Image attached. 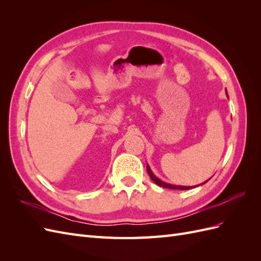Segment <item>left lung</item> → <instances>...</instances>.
Listing matches in <instances>:
<instances>
[{"label": "left lung", "mask_w": 261, "mask_h": 261, "mask_svg": "<svg viewBox=\"0 0 261 261\" xmlns=\"http://www.w3.org/2000/svg\"><path fill=\"white\" fill-rule=\"evenodd\" d=\"M226 96H227V92H226ZM147 171H148V174H149L150 178H151L156 185H159V186L164 187V188H170V189H180V191H186V189H192V188L197 187V186H178V185H172V184L164 183L163 180L159 179V178H158V177L153 174V173L151 172V170H150L149 165H147ZM208 180H209V179H208ZM208 180H206V181H208ZM206 181H204V183H206ZM204 183H202V184H204ZM202 184H200V185H202ZM198 186H199V185H198Z\"/></svg>", "instance_id": "obj_1"}]
</instances>
